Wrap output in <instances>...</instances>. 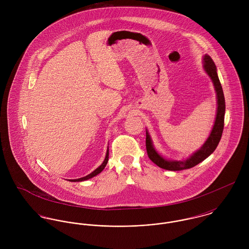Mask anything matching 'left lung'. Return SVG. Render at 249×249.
Returning <instances> with one entry per match:
<instances>
[{
    "mask_svg": "<svg viewBox=\"0 0 249 249\" xmlns=\"http://www.w3.org/2000/svg\"><path fill=\"white\" fill-rule=\"evenodd\" d=\"M203 68L205 71L208 73V75L211 77L213 81L214 90L216 93V103H217V110L215 115V121L213 124V129L207 138L206 142L203 143V145L196 151L193 155H191L189 158L183 161H177V160H168L162 157L154 148L151 138L146 130L145 132V147L146 152L148 155V158L156 164L158 167L168 170V171H182L187 170L190 168H193L202 162L204 159H206L209 155H211L216 148L218 142L220 141L223 126H224V114H225V100L224 95L222 91V87L220 84V81L217 76L216 67L213 63V59L205 54L203 57Z\"/></svg>",
    "mask_w": 249,
    "mask_h": 249,
    "instance_id": "1",
    "label": "left lung"
}]
</instances>
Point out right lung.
I'll return each mask as SVG.
<instances>
[{"label":"right lung","instance_id":"1","mask_svg":"<svg viewBox=\"0 0 249 249\" xmlns=\"http://www.w3.org/2000/svg\"><path fill=\"white\" fill-rule=\"evenodd\" d=\"M108 155H109V150L107 149V155H106V159H105V161H104V162H103V164H102L99 168H97L93 173H91L90 175H88V176H86V177H84V178H77V179H71L70 181H71V182L84 181V180H87V179H90V178H94V177L98 176L99 174H101V173L103 172V170H104V169L106 168V166H107V162H108Z\"/></svg>","mask_w":249,"mask_h":249}]
</instances>
